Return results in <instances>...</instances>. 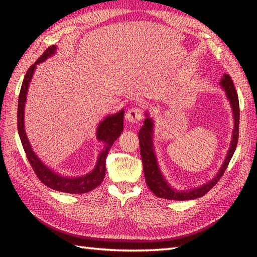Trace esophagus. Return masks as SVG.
I'll return each instance as SVG.
<instances>
[{
    "instance_id": "34e87169",
    "label": "esophagus",
    "mask_w": 257,
    "mask_h": 257,
    "mask_svg": "<svg viewBox=\"0 0 257 257\" xmlns=\"http://www.w3.org/2000/svg\"><path fill=\"white\" fill-rule=\"evenodd\" d=\"M125 118L129 121V122H138L143 118V111L141 107L134 106L130 107L127 111V114H125Z\"/></svg>"
}]
</instances>
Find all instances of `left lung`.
Listing matches in <instances>:
<instances>
[{
    "label": "left lung",
    "mask_w": 257,
    "mask_h": 257,
    "mask_svg": "<svg viewBox=\"0 0 257 257\" xmlns=\"http://www.w3.org/2000/svg\"><path fill=\"white\" fill-rule=\"evenodd\" d=\"M221 86L223 87L227 96L229 98L230 103H231L232 111H233V118H234V129L232 135L231 146H230L227 158H225L224 162L222 164V168L217 175L213 178V179L207 182L202 187H198L196 189H190L187 191H177L172 189L170 186L167 184V181L160 172V169L158 167V162H156L154 151H153V144H152V132H153V122L152 119L147 118L144 120V125L139 130L138 138H139V145H141V156L143 161V169H144V175L147 186L150 189L153 191L158 197L164 198V199H173V201H188V199H194L202 197L205 195L208 190L213 188L220 178L228 168L230 160H231L232 155L236 151L237 143H238V136H239V99L237 90L233 86V81L228 75H224L222 79L220 81Z\"/></svg>",
    "instance_id": "left-lung-1"
}]
</instances>
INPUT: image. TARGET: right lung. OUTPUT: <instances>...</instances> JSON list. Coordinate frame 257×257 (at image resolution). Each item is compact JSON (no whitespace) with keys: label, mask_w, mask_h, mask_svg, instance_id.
<instances>
[{"label":"right lung","mask_w":257,"mask_h":257,"mask_svg":"<svg viewBox=\"0 0 257 257\" xmlns=\"http://www.w3.org/2000/svg\"><path fill=\"white\" fill-rule=\"evenodd\" d=\"M56 50L55 45H52L44 51L38 60L34 64L29 67L27 73L24 78L23 85H21L20 94H19V101H18V133L20 136L21 144L25 150L26 156L29 161L30 165H32L35 175L37 176L43 184L45 186L50 187V188L63 191V193L69 194H84L88 193V191L96 188L97 186L101 185V182L105 176V159L106 155L110 151L113 143L118 138L123 130V111H120L114 115H108L99 123L97 128V138L99 141L103 142L104 150L98 156L97 164L94 170L88 173V175L77 177V178H69V177H62L60 175H56L53 171H51L49 168L45 167L44 164L41 162V160L37 158L36 154L34 153L30 146L28 138L26 136L25 128H24V107L26 102V95H27L29 82L32 80L34 70L36 69V64L43 62L49 56L53 55Z\"/></svg>","instance_id":"1"}]
</instances>
